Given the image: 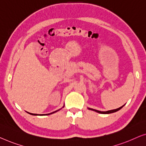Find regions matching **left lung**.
Instances as JSON below:
<instances>
[{"mask_svg":"<svg viewBox=\"0 0 146 146\" xmlns=\"http://www.w3.org/2000/svg\"><path fill=\"white\" fill-rule=\"evenodd\" d=\"M124 105H125V104H124V105L122 106H120V108H116V109L108 110V111H100V110H94V109H93V108H88V109H89V110H93V111H95V112H98V113H100V114H110V113H113V112H117V111H118V110H120L121 108H122Z\"/></svg>","mask_w":146,"mask_h":146,"instance_id":"8db88e82","label":"left lung"}]
</instances>
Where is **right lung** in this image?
<instances>
[{
	"mask_svg": "<svg viewBox=\"0 0 146 146\" xmlns=\"http://www.w3.org/2000/svg\"><path fill=\"white\" fill-rule=\"evenodd\" d=\"M64 107V105H63V106L62 108H63ZM61 108H60V109H59V110H55V111H54V112H51V113H50V114H33V113H30V112H28V114H31V115H34V116H43V115H50V114H53V113H55V112H57V111H59V110H61Z\"/></svg>",
	"mask_w": 146,
	"mask_h": 146,
	"instance_id": "obj_1",
	"label": "right lung"
}]
</instances>
